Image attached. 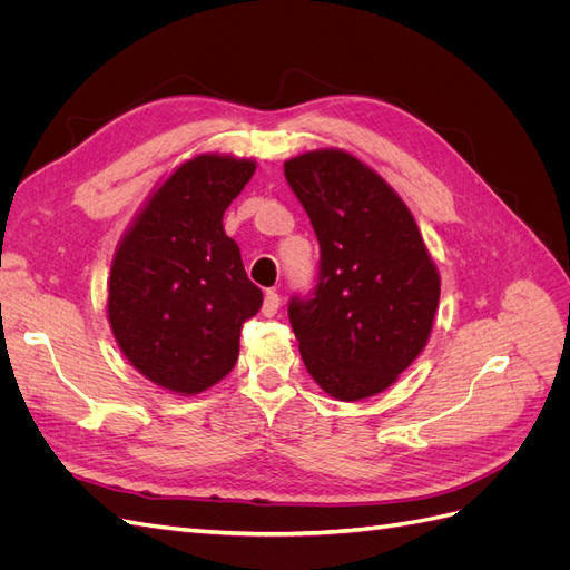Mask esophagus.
<instances>
[{
    "label": "esophagus",
    "mask_w": 570,
    "mask_h": 570,
    "mask_svg": "<svg viewBox=\"0 0 570 570\" xmlns=\"http://www.w3.org/2000/svg\"><path fill=\"white\" fill-rule=\"evenodd\" d=\"M278 308H281V295H278V292H275V289H266L262 314H264L266 318H273L275 314H278Z\"/></svg>",
    "instance_id": "1"
}]
</instances>
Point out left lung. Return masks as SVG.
Instances as JSON below:
<instances>
[{
  "label": "left lung",
  "mask_w": 570,
  "mask_h": 570,
  "mask_svg": "<svg viewBox=\"0 0 570 570\" xmlns=\"http://www.w3.org/2000/svg\"><path fill=\"white\" fill-rule=\"evenodd\" d=\"M321 245L312 299L289 302L306 371L340 402L387 390L428 344L440 273L409 206L354 154L314 149L285 161Z\"/></svg>",
  "instance_id": "8db88e82"
}]
</instances>
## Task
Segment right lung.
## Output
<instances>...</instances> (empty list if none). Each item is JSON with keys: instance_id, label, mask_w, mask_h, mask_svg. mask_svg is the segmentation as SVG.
Wrapping results in <instances>:
<instances>
[{"instance_id": "right-lung-1", "label": "right lung", "mask_w": 570, "mask_h": 570, "mask_svg": "<svg viewBox=\"0 0 570 570\" xmlns=\"http://www.w3.org/2000/svg\"><path fill=\"white\" fill-rule=\"evenodd\" d=\"M256 170L254 159L197 154L154 187L116 247L107 314L130 366L176 394L226 377L239 333L264 295L223 230V214Z\"/></svg>"}]
</instances>
